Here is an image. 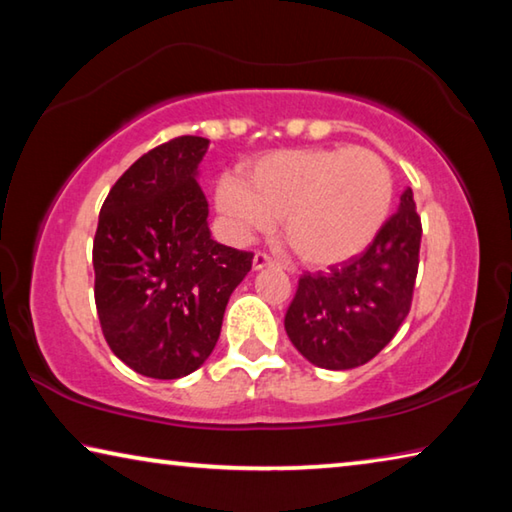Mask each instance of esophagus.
Returning <instances> with one entry per match:
<instances>
[{
    "instance_id": "34e87169",
    "label": "esophagus",
    "mask_w": 512,
    "mask_h": 512,
    "mask_svg": "<svg viewBox=\"0 0 512 512\" xmlns=\"http://www.w3.org/2000/svg\"><path fill=\"white\" fill-rule=\"evenodd\" d=\"M264 266H282V264L268 253H257L253 257V268H255V271H259V268H264Z\"/></svg>"
}]
</instances>
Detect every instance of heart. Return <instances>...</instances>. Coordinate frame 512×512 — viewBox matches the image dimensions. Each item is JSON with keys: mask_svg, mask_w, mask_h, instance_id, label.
Listing matches in <instances>:
<instances>
[{"mask_svg": "<svg viewBox=\"0 0 512 512\" xmlns=\"http://www.w3.org/2000/svg\"><path fill=\"white\" fill-rule=\"evenodd\" d=\"M393 173L368 149L277 151L248 164L244 180L216 185V210L239 239L271 230L302 262L332 266L359 255L391 214Z\"/></svg>", "mask_w": 512, "mask_h": 512, "instance_id": "b5f03b06", "label": "heart"}]
</instances>
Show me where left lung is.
Segmentation results:
<instances>
[{
    "instance_id": "left-lung-1",
    "label": "left lung",
    "mask_w": 512,
    "mask_h": 512,
    "mask_svg": "<svg viewBox=\"0 0 512 512\" xmlns=\"http://www.w3.org/2000/svg\"><path fill=\"white\" fill-rule=\"evenodd\" d=\"M422 221L411 187L361 255L329 273H302L284 316L291 343L318 368L363 366L409 316L420 266Z\"/></svg>"
}]
</instances>
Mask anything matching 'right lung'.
<instances>
[{"label": "right lung", "instance_id": "add662e5", "mask_svg": "<svg viewBox=\"0 0 512 512\" xmlns=\"http://www.w3.org/2000/svg\"><path fill=\"white\" fill-rule=\"evenodd\" d=\"M210 140L180 135L135 160L106 196L92 246L94 302L115 357L178 379L210 357L253 253L216 244L196 169Z\"/></svg>", "mask_w": 512, "mask_h": 512}]
</instances>
